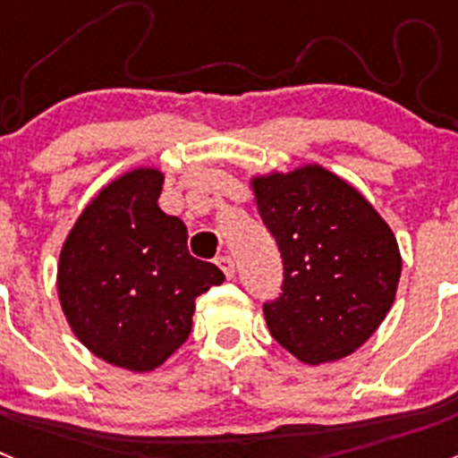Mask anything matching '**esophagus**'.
<instances>
[{"label": "esophagus", "instance_id": "1", "mask_svg": "<svg viewBox=\"0 0 458 458\" xmlns=\"http://www.w3.org/2000/svg\"><path fill=\"white\" fill-rule=\"evenodd\" d=\"M216 264L220 266V270L226 275V279H232L233 273H236V266H233V259L232 257H217Z\"/></svg>", "mask_w": 458, "mask_h": 458}]
</instances>
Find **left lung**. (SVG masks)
<instances>
[{
    "label": "left lung",
    "mask_w": 458,
    "mask_h": 458,
    "mask_svg": "<svg viewBox=\"0 0 458 458\" xmlns=\"http://www.w3.org/2000/svg\"><path fill=\"white\" fill-rule=\"evenodd\" d=\"M252 185L284 266L282 293L264 302L270 335L307 365L346 358L394 302V233L358 190L318 165Z\"/></svg>",
    "instance_id": "8db88e82"
}]
</instances>
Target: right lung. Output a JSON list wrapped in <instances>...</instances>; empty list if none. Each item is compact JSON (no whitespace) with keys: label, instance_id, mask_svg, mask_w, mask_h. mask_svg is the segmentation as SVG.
<instances>
[{"label":"right lung","instance_id":"1","mask_svg":"<svg viewBox=\"0 0 458 458\" xmlns=\"http://www.w3.org/2000/svg\"><path fill=\"white\" fill-rule=\"evenodd\" d=\"M163 174L135 169L84 208L59 257V301L80 342L109 365L151 371L183 346L197 295L225 282L188 252V229L157 206Z\"/></svg>","mask_w":458,"mask_h":458}]
</instances>
